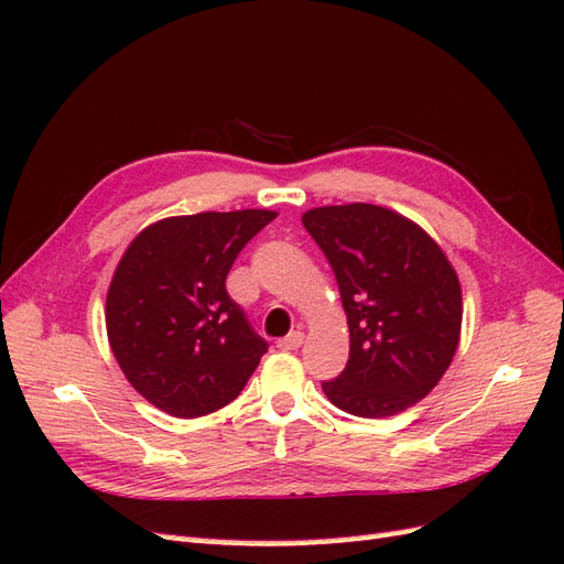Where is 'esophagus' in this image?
<instances>
[{
	"label": "esophagus",
	"mask_w": 564,
	"mask_h": 564,
	"mask_svg": "<svg viewBox=\"0 0 564 564\" xmlns=\"http://www.w3.org/2000/svg\"><path fill=\"white\" fill-rule=\"evenodd\" d=\"M303 341H305V334L303 332H291L289 337L279 339V349L281 351H295V349H301Z\"/></svg>",
	"instance_id": "esophagus-1"
}]
</instances>
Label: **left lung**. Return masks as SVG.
Segmentation results:
<instances>
[{
	"instance_id": "1",
	"label": "left lung",
	"mask_w": 564,
	"mask_h": 564,
	"mask_svg": "<svg viewBox=\"0 0 564 564\" xmlns=\"http://www.w3.org/2000/svg\"><path fill=\"white\" fill-rule=\"evenodd\" d=\"M305 230L337 275L349 325V364L322 382L354 416L386 419L424 400L460 341L458 273L416 223L373 203L303 213Z\"/></svg>"
}]
</instances>
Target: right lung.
I'll use <instances>...</instances> for the list:
<instances>
[{"label":"right lung","instance_id":"right-lung-1","mask_svg":"<svg viewBox=\"0 0 564 564\" xmlns=\"http://www.w3.org/2000/svg\"><path fill=\"white\" fill-rule=\"evenodd\" d=\"M275 215H176L128 245L106 295V332L123 376L158 410L178 419L218 412L257 370L269 344L227 295L225 279Z\"/></svg>","mask_w":564,"mask_h":564}]
</instances>
